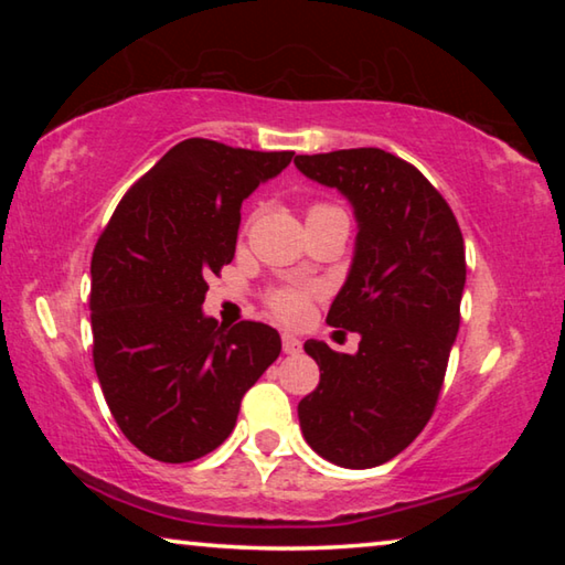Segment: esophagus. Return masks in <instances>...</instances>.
Masks as SVG:
<instances>
[{"label":"esophagus","mask_w":565,"mask_h":565,"mask_svg":"<svg viewBox=\"0 0 565 565\" xmlns=\"http://www.w3.org/2000/svg\"><path fill=\"white\" fill-rule=\"evenodd\" d=\"M281 347H284V353H299L301 339H296L294 333H281Z\"/></svg>","instance_id":"esophagus-1"}]
</instances>
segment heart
<instances>
[{
	"label": "heart",
	"mask_w": 565,
	"mask_h": 565,
	"mask_svg": "<svg viewBox=\"0 0 565 565\" xmlns=\"http://www.w3.org/2000/svg\"><path fill=\"white\" fill-rule=\"evenodd\" d=\"M323 212H341V209L333 204H313L309 209V216ZM317 294L319 289H306V286H279V289H271L266 294V306H269L274 317H279L281 321L301 323L309 317V306Z\"/></svg>",
	"instance_id": "heart-1"
}]
</instances>
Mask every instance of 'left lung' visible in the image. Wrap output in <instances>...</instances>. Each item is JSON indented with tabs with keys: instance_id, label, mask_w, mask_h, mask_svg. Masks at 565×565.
Segmentation results:
<instances>
[{
	"instance_id": "left-lung-1",
	"label": "left lung",
	"mask_w": 565,
	"mask_h": 565,
	"mask_svg": "<svg viewBox=\"0 0 565 565\" xmlns=\"http://www.w3.org/2000/svg\"><path fill=\"white\" fill-rule=\"evenodd\" d=\"M294 164L337 186L359 222L356 256L327 321L359 331V353L309 339L321 381L301 398L306 444L343 468L391 461L424 431L461 323L463 234L431 181L384 149L299 154Z\"/></svg>"
}]
</instances>
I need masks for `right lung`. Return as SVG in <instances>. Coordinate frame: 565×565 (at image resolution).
Returning a JSON list of instances; mask_svg holds the SVG:
<instances>
[{"label":"right lung","instance_id":"right-lung-1","mask_svg":"<svg viewBox=\"0 0 565 565\" xmlns=\"http://www.w3.org/2000/svg\"><path fill=\"white\" fill-rule=\"evenodd\" d=\"M294 151L184 139L114 209L92 254L94 369L121 434L186 463L234 431L248 388L279 359V331L202 313L206 276L232 264L242 202Z\"/></svg>","mask_w":565,"mask_h":565}]
</instances>
